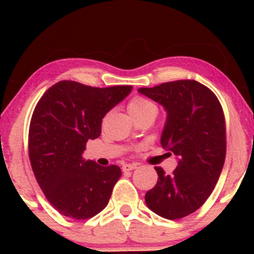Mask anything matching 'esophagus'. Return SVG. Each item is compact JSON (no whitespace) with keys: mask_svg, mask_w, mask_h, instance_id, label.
<instances>
[{"mask_svg":"<svg viewBox=\"0 0 254 254\" xmlns=\"http://www.w3.org/2000/svg\"><path fill=\"white\" fill-rule=\"evenodd\" d=\"M136 167H137L136 163H125V165H123L122 170H123V172H129V171L135 170Z\"/></svg>","mask_w":254,"mask_h":254,"instance_id":"esophagus-1","label":"esophagus"}]
</instances>
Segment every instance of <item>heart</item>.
<instances>
[{
	"instance_id": "heart-1",
	"label": "heart",
	"mask_w": 254,
	"mask_h": 254,
	"mask_svg": "<svg viewBox=\"0 0 254 254\" xmlns=\"http://www.w3.org/2000/svg\"><path fill=\"white\" fill-rule=\"evenodd\" d=\"M127 109H129L130 114L134 118L141 117L145 114H156L157 113V107L155 106V103L150 101L147 98H143V97H135L127 104Z\"/></svg>"
}]
</instances>
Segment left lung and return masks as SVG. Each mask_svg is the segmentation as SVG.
Wrapping results in <instances>:
<instances>
[{
  "mask_svg": "<svg viewBox=\"0 0 254 254\" xmlns=\"http://www.w3.org/2000/svg\"><path fill=\"white\" fill-rule=\"evenodd\" d=\"M139 92L165 108L167 118L161 145L178 162L172 175L155 167L158 179L146 193V205L165 219H181L205 203L224 167V112L217 97L194 79L167 82Z\"/></svg>",
  "mask_w": 254,
  "mask_h": 254,
  "instance_id": "obj_1",
  "label": "left lung"
}]
</instances>
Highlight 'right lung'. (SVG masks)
I'll return each instance as SVG.
<instances>
[{
	"instance_id": "add662e5",
	"label": "right lung",
	"mask_w": 254,
	"mask_h": 254,
	"mask_svg": "<svg viewBox=\"0 0 254 254\" xmlns=\"http://www.w3.org/2000/svg\"><path fill=\"white\" fill-rule=\"evenodd\" d=\"M131 91L60 81L38 102L29 127L30 163L47 199L64 216L89 219L108 205L122 171L82 155L87 141L101 135L104 115Z\"/></svg>"
}]
</instances>
